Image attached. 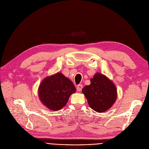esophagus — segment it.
I'll list each match as a JSON object with an SVG mask.
<instances>
[{"instance_id":"1","label":"esophagus","mask_w":149,"mask_h":149,"mask_svg":"<svg viewBox=\"0 0 149 149\" xmlns=\"http://www.w3.org/2000/svg\"><path fill=\"white\" fill-rule=\"evenodd\" d=\"M82 88H83V85H79L78 86H77V90L78 91H81Z\"/></svg>"}]
</instances>
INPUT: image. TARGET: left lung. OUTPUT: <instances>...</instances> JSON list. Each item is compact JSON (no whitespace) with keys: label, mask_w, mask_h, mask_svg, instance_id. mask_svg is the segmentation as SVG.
<instances>
[{"label":"left lung","mask_w":149,"mask_h":149,"mask_svg":"<svg viewBox=\"0 0 149 149\" xmlns=\"http://www.w3.org/2000/svg\"><path fill=\"white\" fill-rule=\"evenodd\" d=\"M91 84L82 89L89 107L98 113L111 108L117 99V89L114 83L105 75L97 72L91 79Z\"/></svg>","instance_id":"1"}]
</instances>
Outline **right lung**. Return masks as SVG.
I'll use <instances>...</instances> for the list:
<instances>
[{"instance_id": "add662e5", "label": "right lung", "mask_w": 149, "mask_h": 149, "mask_svg": "<svg viewBox=\"0 0 149 149\" xmlns=\"http://www.w3.org/2000/svg\"><path fill=\"white\" fill-rule=\"evenodd\" d=\"M76 92L72 81L61 72L46 77L38 88V97L50 110L58 111L64 106L70 95Z\"/></svg>"}]
</instances>
